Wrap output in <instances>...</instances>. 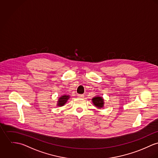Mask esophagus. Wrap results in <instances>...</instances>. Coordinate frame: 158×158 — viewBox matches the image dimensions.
Wrapping results in <instances>:
<instances>
[{"mask_svg":"<svg viewBox=\"0 0 158 158\" xmlns=\"http://www.w3.org/2000/svg\"><path fill=\"white\" fill-rule=\"evenodd\" d=\"M77 97L79 98H83L84 97V94H77Z\"/></svg>","mask_w":158,"mask_h":158,"instance_id":"esophagus-1","label":"esophagus"}]
</instances>
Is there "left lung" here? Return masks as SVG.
<instances>
[{
    "label": "left lung",
    "instance_id": "left-lung-1",
    "mask_svg": "<svg viewBox=\"0 0 158 158\" xmlns=\"http://www.w3.org/2000/svg\"><path fill=\"white\" fill-rule=\"evenodd\" d=\"M92 101L93 104L98 108H101L104 105V99L101 97H95L93 98Z\"/></svg>",
    "mask_w": 158,
    "mask_h": 158
}]
</instances>
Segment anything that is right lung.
Instances as JSON below:
<instances>
[{
	"mask_svg": "<svg viewBox=\"0 0 158 158\" xmlns=\"http://www.w3.org/2000/svg\"><path fill=\"white\" fill-rule=\"evenodd\" d=\"M69 96L67 95H64L62 97H60L58 101V106H63L65 104L66 102H67L68 99H69Z\"/></svg>",
	"mask_w": 158,
	"mask_h": 158,
	"instance_id": "add662e5",
	"label": "right lung"
}]
</instances>
